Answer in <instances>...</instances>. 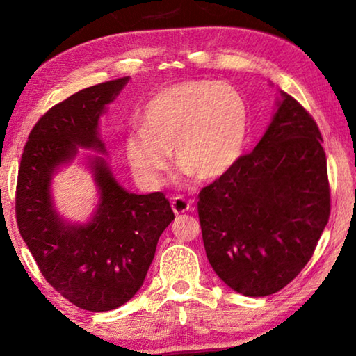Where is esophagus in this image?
Returning <instances> with one entry per match:
<instances>
[{
  "mask_svg": "<svg viewBox=\"0 0 356 356\" xmlns=\"http://www.w3.org/2000/svg\"><path fill=\"white\" fill-rule=\"evenodd\" d=\"M171 207H172L174 213H176V215L185 213L191 209V201H186L185 197H182V196H174L172 202H171Z\"/></svg>",
  "mask_w": 356,
  "mask_h": 356,
  "instance_id": "esophagus-1",
  "label": "esophagus"
}]
</instances>
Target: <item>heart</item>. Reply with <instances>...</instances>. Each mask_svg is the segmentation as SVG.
Returning <instances> with one entry per match:
<instances>
[{
	"instance_id": "b5f03b06",
	"label": "heart",
	"mask_w": 356,
	"mask_h": 356,
	"mask_svg": "<svg viewBox=\"0 0 356 356\" xmlns=\"http://www.w3.org/2000/svg\"><path fill=\"white\" fill-rule=\"evenodd\" d=\"M141 127L124 141L125 159L138 184L160 188L171 163L200 180H213L231 170L246 136V104L226 83L182 81L156 92L140 113Z\"/></svg>"
}]
</instances>
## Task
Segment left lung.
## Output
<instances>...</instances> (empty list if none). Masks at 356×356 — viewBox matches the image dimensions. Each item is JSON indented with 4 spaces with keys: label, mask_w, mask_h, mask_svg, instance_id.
<instances>
[{
    "label": "left lung",
    "mask_w": 356,
    "mask_h": 356,
    "mask_svg": "<svg viewBox=\"0 0 356 356\" xmlns=\"http://www.w3.org/2000/svg\"><path fill=\"white\" fill-rule=\"evenodd\" d=\"M197 213L209 262L232 291L265 297L287 286L330 218L327 156L311 114L281 91L262 140L204 186Z\"/></svg>",
    "instance_id": "obj_1"
}]
</instances>
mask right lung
I'll return each mask as SVG.
<instances>
[{
	"label": "right lung",
	"instance_id": "1",
	"mask_svg": "<svg viewBox=\"0 0 356 356\" xmlns=\"http://www.w3.org/2000/svg\"><path fill=\"white\" fill-rule=\"evenodd\" d=\"M130 78L95 84L50 108L23 150L15 191L20 236L51 287L86 311H111L134 297L174 212L161 191L135 195L114 179L105 159L89 156L99 190L92 218L65 221L51 197V177L78 147L106 154L99 120Z\"/></svg>",
	"mask_w": 356,
	"mask_h": 356
}]
</instances>
